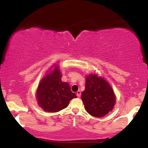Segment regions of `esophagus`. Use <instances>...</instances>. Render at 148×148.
I'll list each match as a JSON object with an SVG mask.
<instances>
[{
  "mask_svg": "<svg viewBox=\"0 0 148 148\" xmlns=\"http://www.w3.org/2000/svg\"><path fill=\"white\" fill-rule=\"evenodd\" d=\"M76 96H77L78 97H80V96H81V91L78 90L76 92Z\"/></svg>",
  "mask_w": 148,
  "mask_h": 148,
  "instance_id": "esophagus-1",
  "label": "esophagus"
}]
</instances>
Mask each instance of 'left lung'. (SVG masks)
<instances>
[{"label": "left lung", "instance_id": "8db88e82", "mask_svg": "<svg viewBox=\"0 0 148 148\" xmlns=\"http://www.w3.org/2000/svg\"><path fill=\"white\" fill-rule=\"evenodd\" d=\"M81 99L86 111L97 118L104 116L112 111L115 103V96L111 86L96 74H90L86 78Z\"/></svg>", "mask_w": 148, "mask_h": 148}]
</instances>
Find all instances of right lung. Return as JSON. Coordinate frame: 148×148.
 I'll use <instances>...</instances> for the list:
<instances>
[{
    "instance_id": "obj_1",
    "label": "right lung",
    "mask_w": 148,
    "mask_h": 148,
    "mask_svg": "<svg viewBox=\"0 0 148 148\" xmlns=\"http://www.w3.org/2000/svg\"><path fill=\"white\" fill-rule=\"evenodd\" d=\"M58 66L51 74L45 76L40 81L37 92L39 105L45 111H60L68 106L70 100L76 98L67 83L61 81Z\"/></svg>"
}]
</instances>
